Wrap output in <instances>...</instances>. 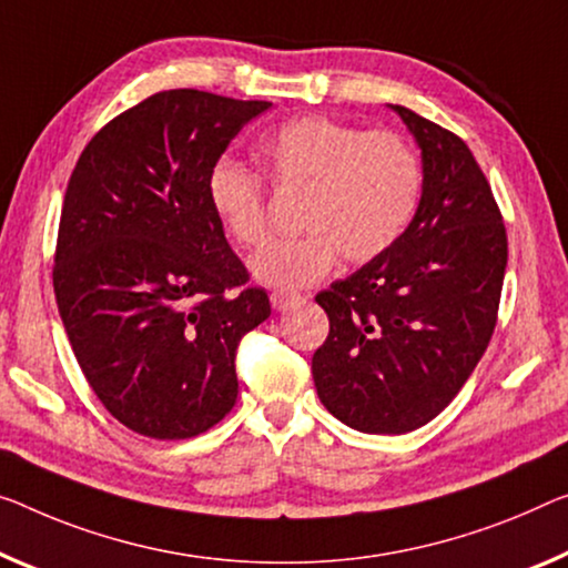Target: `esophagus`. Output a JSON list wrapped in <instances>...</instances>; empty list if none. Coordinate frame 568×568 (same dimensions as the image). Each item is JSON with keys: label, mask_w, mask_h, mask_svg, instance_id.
I'll list each match as a JSON object with an SVG mask.
<instances>
[{"label": "esophagus", "mask_w": 568, "mask_h": 568, "mask_svg": "<svg viewBox=\"0 0 568 568\" xmlns=\"http://www.w3.org/2000/svg\"><path fill=\"white\" fill-rule=\"evenodd\" d=\"M302 300V294L300 292H286V290H276L274 294H272V307L274 310H286V307H292L294 302H300Z\"/></svg>", "instance_id": "esophagus-1"}]
</instances>
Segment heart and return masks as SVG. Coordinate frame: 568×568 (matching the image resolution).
<instances>
[{"instance_id": "b5f03b06", "label": "heart", "mask_w": 568, "mask_h": 568, "mask_svg": "<svg viewBox=\"0 0 568 568\" xmlns=\"http://www.w3.org/2000/svg\"><path fill=\"white\" fill-rule=\"evenodd\" d=\"M278 187H307L300 239L274 241L251 258L256 282L296 290L333 272L339 254L373 261L404 235L422 203L424 170L396 132H363L345 121L296 116L261 142ZM207 200L235 241L256 248L268 239L266 185L246 164L221 160L207 174Z\"/></svg>"}]
</instances>
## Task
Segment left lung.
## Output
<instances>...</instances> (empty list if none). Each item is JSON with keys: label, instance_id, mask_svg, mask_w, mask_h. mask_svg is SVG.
Segmentation results:
<instances>
[{"label": "left lung", "instance_id": "obj_1", "mask_svg": "<svg viewBox=\"0 0 568 568\" xmlns=\"http://www.w3.org/2000/svg\"><path fill=\"white\" fill-rule=\"evenodd\" d=\"M422 150L424 190L404 235L314 302L329 335L312 357L329 414L406 434L452 404L490 343L508 235L490 182L457 134L394 106Z\"/></svg>", "mask_w": 568, "mask_h": 568}]
</instances>
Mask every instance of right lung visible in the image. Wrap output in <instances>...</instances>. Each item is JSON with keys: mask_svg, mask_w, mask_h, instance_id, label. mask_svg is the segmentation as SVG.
Listing matches in <instances>:
<instances>
[{"mask_svg": "<svg viewBox=\"0 0 568 568\" xmlns=\"http://www.w3.org/2000/svg\"><path fill=\"white\" fill-rule=\"evenodd\" d=\"M268 106L162 91L78 156L52 286L85 381L136 434L190 439L221 422L239 396L241 337L272 314L207 200L213 164Z\"/></svg>", "mask_w": 568, "mask_h": 568, "instance_id": "1", "label": "right lung"}]
</instances>
